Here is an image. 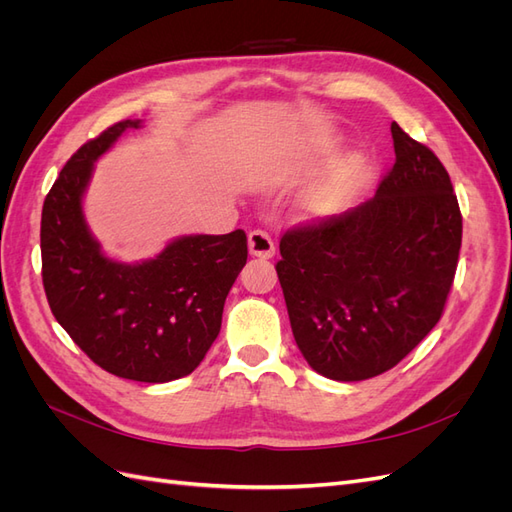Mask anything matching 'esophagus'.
Masks as SVG:
<instances>
[{
    "label": "esophagus",
    "instance_id": "obj_1",
    "mask_svg": "<svg viewBox=\"0 0 512 512\" xmlns=\"http://www.w3.org/2000/svg\"><path fill=\"white\" fill-rule=\"evenodd\" d=\"M247 245H250V254L258 258H271L275 254V243L265 230H252Z\"/></svg>",
    "mask_w": 512,
    "mask_h": 512
}]
</instances>
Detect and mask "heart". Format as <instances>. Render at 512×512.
<instances>
[{
  "label": "heart",
  "mask_w": 512,
  "mask_h": 512,
  "mask_svg": "<svg viewBox=\"0 0 512 512\" xmlns=\"http://www.w3.org/2000/svg\"><path fill=\"white\" fill-rule=\"evenodd\" d=\"M342 207H344L342 194L331 190V188L314 194L312 200H309V209H312L316 215H333Z\"/></svg>",
  "instance_id": "obj_1"
}]
</instances>
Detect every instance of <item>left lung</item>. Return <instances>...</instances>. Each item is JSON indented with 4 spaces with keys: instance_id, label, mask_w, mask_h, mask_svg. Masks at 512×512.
I'll use <instances>...</instances> for the list:
<instances>
[{
    "instance_id": "8db88e82",
    "label": "left lung",
    "mask_w": 512,
    "mask_h": 512,
    "mask_svg": "<svg viewBox=\"0 0 512 512\" xmlns=\"http://www.w3.org/2000/svg\"><path fill=\"white\" fill-rule=\"evenodd\" d=\"M395 164L376 196L286 230L275 265L294 342L324 378L384 374L436 327L451 292L461 211L429 147L391 123Z\"/></svg>"
}]
</instances>
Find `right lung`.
<instances>
[{
  "label": "right lung",
  "instance_id": "obj_1",
  "mask_svg": "<svg viewBox=\"0 0 512 512\" xmlns=\"http://www.w3.org/2000/svg\"><path fill=\"white\" fill-rule=\"evenodd\" d=\"M143 119H126L85 143L44 198L42 284L51 312L91 361L136 382L192 374L222 327L228 292L247 260L243 230L185 235L149 260L102 252L83 213L94 162Z\"/></svg>",
  "mask_w": 512,
  "mask_h": 512
}]
</instances>
